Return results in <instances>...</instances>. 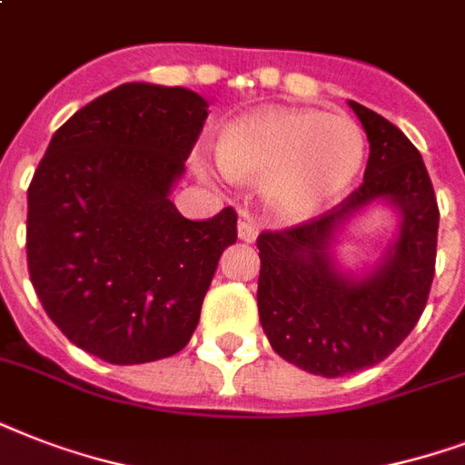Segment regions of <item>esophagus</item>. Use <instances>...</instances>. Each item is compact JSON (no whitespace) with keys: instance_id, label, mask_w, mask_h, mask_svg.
<instances>
[{"instance_id":"34e87169","label":"esophagus","mask_w":465,"mask_h":465,"mask_svg":"<svg viewBox=\"0 0 465 465\" xmlns=\"http://www.w3.org/2000/svg\"><path fill=\"white\" fill-rule=\"evenodd\" d=\"M239 239L246 241V243H253L258 239V226L251 219H241L239 222Z\"/></svg>"}]
</instances>
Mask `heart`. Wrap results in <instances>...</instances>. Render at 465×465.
I'll use <instances>...</instances> for the list:
<instances>
[{"mask_svg": "<svg viewBox=\"0 0 465 465\" xmlns=\"http://www.w3.org/2000/svg\"><path fill=\"white\" fill-rule=\"evenodd\" d=\"M217 156L232 178L265 175L270 210L297 219L352 185L364 163V134L345 113L262 108L226 125Z\"/></svg>", "mask_w": 465, "mask_h": 465, "instance_id": "heart-1", "label": "heart"}]
</instances>
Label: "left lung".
I'll list each match as a JSON object with an SVG mask.
<instances>
[{
  "label": "left lung",
  "mask_w": 465,
  "mask_h": 465,
  "mask_svg": "<svg viewBox=\"0 0 465 465\" xmlns=\"http://www.w3.org/2000/svg\"><path fill=\"white\" fill-rule=\"evenodd\" d=\"M369 140L364 181L323 214L258 236V313L270 345L311 374L335 379L374 367L422 316L434 280L440 207L425 161L379 113L350 101ZM374 199L401 212L387 261L364 281L331 268L334 229Z\"/></svg>",
  "instance_id": "obj_1"
}]
</instances>
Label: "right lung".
<instances>
[{"instance_id":"add662e5","label":"right lung","mask_w":465,"mask_h":465,"mask_svg":"<svg viewBox=\"0 0 465 465\" xmlns=\"http://www.w3.org/2000/svg\"><path fill=\"white\" fill-rule=\"evenodd\" d=\"M204 120L195 91L123 84L76 111L33 173V290L98 360L144 364L181 352L219 255L236 243L233 207L193 222L168 200Z\"/></svg>"}]
</instances>
